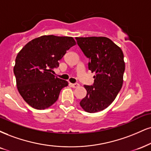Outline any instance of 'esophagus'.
<instances>
[{
  "label": "esophagus",
  "mask_w": 151,
  "mask_h": 151,
  "mask_svg": "<svg viewBox=\"0 0 151 151\" xmlns=\"http://www.w3.org/2000/svg\"><path fill=\"white\" fill-rule=\"evenodd\" d=\"M71 86L73 88H77V87L79 86V84L77 83H71Z\"/></svg>",
  "instance_id": "1"
}]
</instances>
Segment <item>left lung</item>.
Returning a JSON list of instances; mask_svg holds the SVG:
<instances>
[{
	"instance_id": "1",
	"label": "left lung",
	"mask_w": 151,
	"mask_h": 151,
	"mask_svg": "<svg viewBox=\"0 0 151 151\" xmlns=\"http://www.w3.org/2000/svg\"><path fill=\"white\" fill-rule=\"evenodd\" d=\"M78 46L88 58V70L96 72L94 83L84 85L87 94L80 101L85 111L94 113L113 102L121 90L125 70L122 50L108 38L76 37Z\"/></svg>"
}]
</instances>
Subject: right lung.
Here are the masks:
<instances>
[{
	"instance_id": "add662e5",
	"label": "right lung",
	"mask_w": 151,
	"mask_h": 151,
	"mask_svg": "<svg viewBox=\"0 0 151 151\" xmlns=\"http://www.w3.org/2000/svg\"><path fill=\"white\" fill-rule=\"evenodd\" d=\"M72 37L42 36L27 43L18 52L14 74L22 97L32 108L43 110L55 103L68 81L55 77L53 69L71 47Z\"/></svg>"
}]
</instances>
